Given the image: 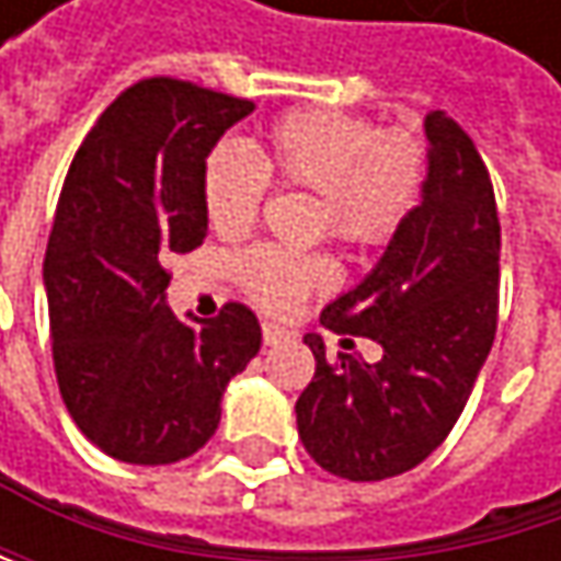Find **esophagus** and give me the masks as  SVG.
<instances>
[{"mask_svg":"<svg viewBox=\"0 0 561 561\" xmlns=\"http://www.w3.org/2000/svg\"><path fill=\"white\" fill-rule=\"evenodd\" d=\"M282 341H288V331L285 328H279V324H263V344L266 347H276V344H282Z\"/></svg>","mask_w":561,"mask_h":561,"instance_id":"34e87169","label":"esophagus"}]
</instances>
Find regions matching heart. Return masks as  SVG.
Returning a JSON list of instances; mask_svg holds the SVG:
<instances>
[{"instance_id":"b5f03b06","label":"heart","mask_w":561,"mask_h":561,"mask_svg":"<svg viewBox=\"0 0 561 561\" xmlns=\"http://www.w3.org/2000/svg\"><path fill=\"white\" fill-rule=\"evenodd\" d=\"M270 178L318 194L314 233L354 250H383L419 207L428 152L412 129H380L370 116L341 110H295L279 116L253 152L220 142L207 152L201 194L207 220L224 237L247 233L270 194ZM233 279L266 311H291L328 288L334 266L321 253L253 247L233 260Z\"/></svg>"}]
</instances>
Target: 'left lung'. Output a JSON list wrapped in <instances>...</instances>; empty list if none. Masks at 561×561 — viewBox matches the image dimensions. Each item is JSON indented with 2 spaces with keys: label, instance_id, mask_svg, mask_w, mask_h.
Returning a JSON list of instances; mask_svg holds the SVG:
<instances>
[{
  "label": "left lung",
  "instance_id": "left-lung-1",
  "mask_svg": "<svg viewBox=\"0 0 561 561\" xmlns=\"http://www.w3.org/2000/svg\"><path fill=\"white\" fill-rule=\"evenodd\" d=\"M428 181L377 270L321 311L334 334L370 337L377 364L328 360L305 334L314 377L295 402L305 451L347 481L422 465L455 428L497 331L501 220L471 136L442 110L425 116Z\"/></svg>",
  "mask_w": 561,
  "mask_h": 561
}]
</instances>
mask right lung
I'll list each match as a JSON object with an SVG mask.
<instances>
[{"instance_id": "right-lung-1", "label": "right lung", "mask_w": 561, "mask_h": 561, "mask_svg": "<svg viewBox=\"0 0 561 561\" xmlns=\"http://www.w3.org/2000/svg\"><path fill=\"white\" fill-rule=\"evenodd\" d=\"M253 110L187 80H139L103 110L64 178L45 253L57 387L77 428L116 461L174 465L204 448L227 383L263 344L240 301L210 321L165 305L171 253L207 237V152Z\"/></svg>"}]
</instances>
